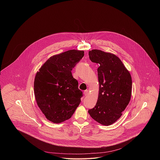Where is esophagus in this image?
<instances>
[{
  "label": "esophagus",
  "mask_w": 160,
  "mask_h": 160,
  "mask_svg": "<svg viewBox=\"0 0 160 160\" xmlns=\"http://www.w3.org/2000/svg\"><path fill=\"white\" fill-rule=\"evenodd\" d=\"M84 95L86 97V96H88L89 95V91H88V90H86V91H85L84 92Z\"/></svg>",
  "instance_id": "esophagus-1"
}]
</instances>
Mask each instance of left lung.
Listing matches in <instances>:
<instances>
[{
  "label": "left lung",
  "mask_w": 160,
  "mask_h": 160,
  "mask_svg": "<svg viewBox=\"0 0 160 160\" xmlns=\"http://www.w3.org/2000/svg\"><path fill=\"white\" fill-rule=\"evenodd\" d=\"M97 69L99 93L95 106L88 113L98 123L109 126L116 122L129 104L132 92L131 76L114 54L94 49L89 52Z\"/></svg>",
  "instance_id": "1"
}]
</instances>
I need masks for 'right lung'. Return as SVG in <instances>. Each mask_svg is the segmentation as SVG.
Segmentation results:
<instances>
[{
    "mask_svg": "<svg viewBox=\"0 0 160 160\" xmlns=\"http://www.w3.org/2000/svg\"><path fill=\"white\" fill-rule=\"evenodd\" d=\"M84 55V51L77 50L53 55L36 73L34 91L37 104L53 123L69 119L81 102L82 92L71 71Z\"/></svg>",
    "mask_w": 160,
    "mask_h": 160,
    "instance_id": "obj_1",
    "label": "right lung"
}]
</instances>
